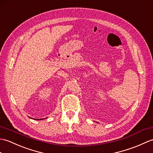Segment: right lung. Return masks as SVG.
I'll return each mask as SVG.
<instances>
[{"label":"right lung","mask_w":153,"mask_h":153,"mask_svg":"<svg viewBox=\"0 0 153 153\" xmlns=\"http://www.w3.org/2000/svg\"><path fill=\"white\" fill-rule=\"evenodd\" d=\"M38 120H40V119H38Z\"/></svg>","instance_id":"right-lung-1"}]
</instances>
